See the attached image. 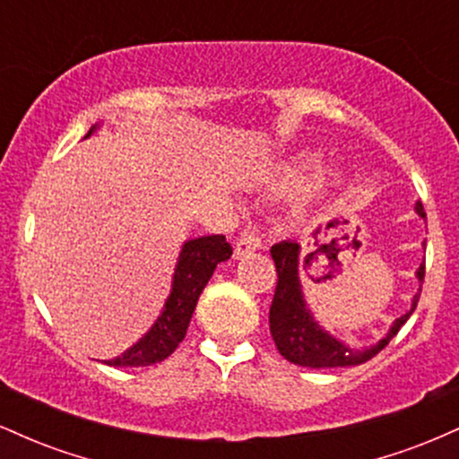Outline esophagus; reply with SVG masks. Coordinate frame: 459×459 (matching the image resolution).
I'll use <instances>...</instances> for the list:
<instances>
[{
    "mask_svg": "<svg viewBox=\"0 0 459 459\" xmlns=\"http://www.w3.org/2000/svg\"><path fill=\"white\" fill-rule=\"evenodd\" d=\"M261 246H263V239H261L259 230L250 229V226H247L244 233L237 237V241H235V256H237V259H239V256L247 255V252L259 250Z\"/></svg>",
    "mask_w": 459,
    "mask_h": 459,
    "instance_id": "34e87169",
    "label": "esophagus"
}]
</instances>
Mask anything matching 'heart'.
<instances>
[{
	"instance_id": "obj_1",
	"label": "heart",
	"mask_w": 459,
	"mask_h": 459,
	"mask_svg": "<svg viewBox=\"0 0 459 459\" xmlns=\"http://www.w3.org/2000/svg\"><path fill=\"white\" fill-rule=\"evenodd\" d=\"M313 161H315V160H304V161H302V166H304V168H307V166H308V163H313Z\"/></svg>"
}]
</instances>
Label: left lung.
Masks as SVG:
<instances>
[{
	"label": "left lung",
	"mask_w": 459,
	"mask_h": 459,
	"mask_svg": "<svg viewBox=\"0 0 459 459\" xmlns=\"http://www.w3.org/2000/svg\"><path fill=\"white\" fill-rule=\"evenodd\" d=\"M416 213L425 218L423 204H416ZM272 259L276 263V291H273V299L270 307V332L272 339L276 343L278 351L287 358L289 362L299 367L321 368V367H350V365H362V362L371 360L373 356L380 354L388 341L397 334L399 328L408 321L412 310L419 304L420 293H416L412 299V308L399 317L393 324L391 332L380 341L377 345L368 347V350H351L343 343L330 336L315 324L310 313L304 307L302 299V287L298 281V255L299 246L293 241H281L272 247ZM419 276L420 287H423L425 278V263L416 272Z\"/></svg>",
	"instance_id": "obj_1"
}]
</instances>
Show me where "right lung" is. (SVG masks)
<instances>
[{"mask_svg":"<svg viewBox=\"0 0 459 459\" xmlns=\"http://www.w3.org/2000/svg\"><path fill=\"white\" fill-rule=\"evenodd\" d=\"M92 131V129H91ZM88 131V135H91ZM233 246L224 235H209L189 239L178 256L172 293L168 298L161 317L155 321L149 334L129 347L123 356L105 360L109 367H149L166 360L178 343L186 339L194 308L220 261L230 259Z\"/></svg>","mask_w":459,"mask_h":459,"instance_id":"obj_1","label":"right lung"}]
</instances>
